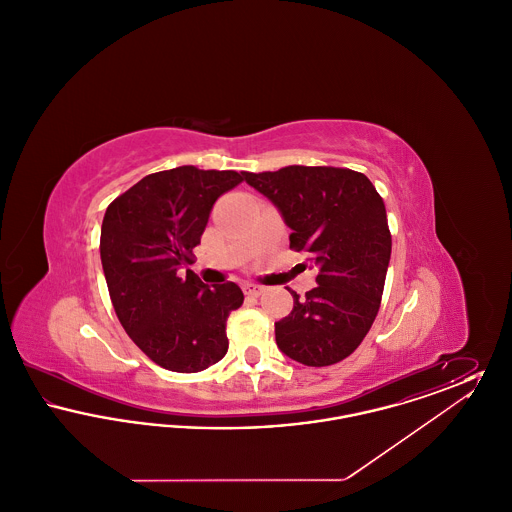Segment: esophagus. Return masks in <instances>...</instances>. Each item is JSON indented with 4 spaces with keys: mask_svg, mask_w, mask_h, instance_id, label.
<instances>
[{
    "mask_svg": "<svg viewBox=\"0 0 512 512\" xmlns=\"http://www.w3.org/2000/svg\"><path fill=\"white\" fill-rule=\"evenodd\" d=\"M244 292L245 295L259 297L261 293L265 292V288H263V286H259V284H244Z\"/></svg>",
    "mask_w": 512,
    "mask_h": 512,
    "instance_id": "1",
    "label": "esophagus"
}]
</instances>
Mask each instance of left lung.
I'll return each instance as SVG.
<instances>
[{"label": "left lung", "instance_id": "1", "mask_svg": "<svg viewBox=\"0 0 512 512\" xmlns=\"http://www.w3.org/2000/svg\"><path fill=\"white\" fill-rule=\"evenodd\" d=\"M245 182L278 207L290 247L318 268L317 288L290 290L292 313L274 324L280 351L305 366L340 363L380 309L391 255L384 199L363 172L338 167L245 172Z\"/></svg>", "mask_w": 512, "mask_h": 512}]
</instances>
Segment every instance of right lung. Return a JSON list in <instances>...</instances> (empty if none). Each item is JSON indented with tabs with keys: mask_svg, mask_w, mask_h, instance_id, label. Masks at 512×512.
<instances>
[{
	"mask_svg": "<svg viewBox=\"0 0 512 512\" xmlns=\"http://www.w3.org/2000/svg\"><path fill=\"white\" fill-rule=\"evenodd\" d=\"M244 178L192 165L153 172L105 211L99 253L111 303L155 365L199 372L228 351L226 320L244 293L234 282L209 288L182 268L192 265L215 201Z\"/></svg>",
	"mask_w": 512,
	"mask_h": 512,
	"instance_id": "obj_1",
	"label": "right lung"
}]
</instances>
